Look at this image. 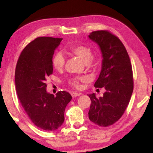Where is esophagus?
<instances>
[{
    "mask_svg": "<svg viewBox=\"0 0 153 153\" xmlns=\"http://www.w3.org/2000/svg\"><path fill=\"white\" fill-rule=\"evenodd\" d=\"M80 95H81V93H77V92H73L71 93V96H72V97H73V98L78 97V96H80Z\"/></svg>",
    "mask_w": 153,
    "mask_h": 153,
    "instance_id": "esophagus-1",
    "label": "esophagus"
}]
</instances>
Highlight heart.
<instances>
[{
  "label": "heart",
  "instance_id": "1",
  "mask_svg": "<svg viewBox=\"0 0 153 153\" xmlns=\"http://www.w3.org/2000/svg\"><path fill=\"white\" fill-rule=\"evenodd\" d=\"M67 52L71 55L76 56L77 57L87 63L90 68H95L98 65V59L92 56V51L90 47L86 45H75L69 46ZM65 59L61 53L57 52L54 55L52 63L54 68L60 71L63 69L65 65ZM86 81L85 77H71L69 79V84L71 87L76 89H79L82 87V83Z\"/></svg>",
  "mask_w": 153,
  "mask_h": 153
}]
</instances>
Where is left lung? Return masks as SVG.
I'll return each instance as SVG.
<instances>
[{"label": "left lung", "instance_id": "8db88e82", "mask_svg": "<svg viewBox=\"0 0 153 153\" xmlns=\"http://www.w3.org/2000/svg\"><path fill=\"white\" fill-rule=\"evenodd\" d=\"M100 46L102 55V69L94 84L103 88V97L89 94L91 100L88 117L100 127L110 126L122 117L134 90L131 64L125 46L117 36L108 30H98L88 36Z\"/></svg>", "mask_w": 153, "mask_h": 153}]
</instances>
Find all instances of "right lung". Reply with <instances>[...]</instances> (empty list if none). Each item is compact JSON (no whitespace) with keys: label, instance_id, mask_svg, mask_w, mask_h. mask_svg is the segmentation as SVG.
<instances>
[{"label":"right lung","instance_id":"add662e5","mask_svg":"<svg viewBox=\"0 0 153 153\" xmlns=\"http://www.w3.org/2000/svg\"><path fill=\"white\" fill-rule=\"evenodd\" d=\"M63 38L38 37L23 49L15 68V87L25 112L36 126L46 131L60 128L72 97L66 91L56 96L46 92L45 82L53 74L52 59Z\"/></svg>","mask_w":153,"mask_h":153}]
</instances>
